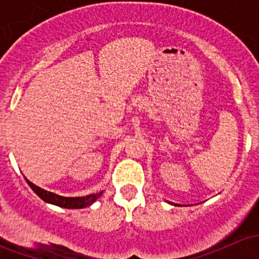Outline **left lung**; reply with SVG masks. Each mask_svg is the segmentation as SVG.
Instances as JSON below:
<instances>
[{
    "mask_svg": "<svg viewBox=\"0 0 259 259\" xmlns=\"http://www.w3.org/2000/svg\"><path fill=\"white\" fill-rule=\"evenodd\" d=\"M166 203H169V204H171V205H176V207H180V204H177V203H171V202H169V200H166Z\"/></svg>",
    "mask_w": 259,
    "mask_h": 259,
    "instance_id": "8db88e82",
    "label": "left lung"
}]
</instances>
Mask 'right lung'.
<instances>
[{
  "instance_id": "obj_1",
  "label": "right lung",
  "mask_w": 259,
  "mask_h": 259,
  "mask_svg": "<svg viewBox=\"0 0 259 259\" xmlns=\"http://www.w3.org/2000/svg\"><path fill=\"white\" fill-rule=\"evenodd\" d=\"M27 184L30 185L31 189L44 200V202L49 203V204L57 205V207L61 208H67V209H81V208H86L89 205L93 204L94 202H96L99 197H101V194L104 193V190L99 193H93V194L85 195V197H62V195L55 194V193L49 192V190L42 189V188L37 187L33 183H31L27 178H25Z\"/></svg>"
}]
</instances>
